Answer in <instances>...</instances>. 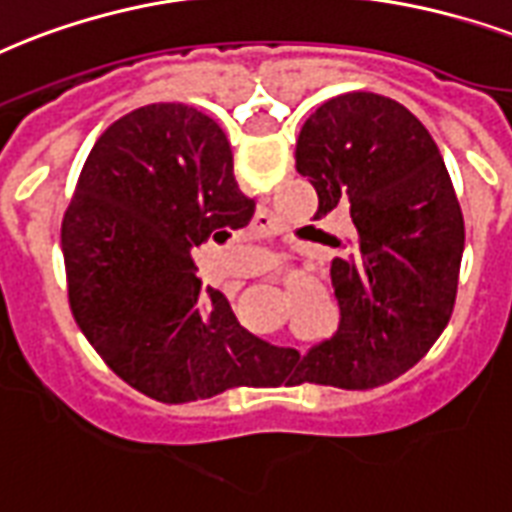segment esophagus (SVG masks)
I'll use <instances>...</instances> for the list:
<instances>
[{
    "mask_svg": "<svg viewBox=\"0 0 512 512\" xmlns=\"http://www.w3.org/2000/svg\"><path fill=\"white\" fill-rule=\"evenodd\" d=\"M276 319H279V311H276Z\"/></svg>",
    "mask_w": 512,
    "mask_h": 512,
    "instance_id": "1",
    "label": "esophagus"
}]
</instances>
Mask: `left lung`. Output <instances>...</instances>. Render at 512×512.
<instances>
[{"label": "left lung", "mask_w": 512, "mask_h": 512, "mask_svg": "<svg viewBox=\"0 0 512 512\" xmlns=\"http://www.w3.org/2000/svg\"><path fill=\"white\" fill-rule=\"evenodd\" d=\"M295 166L317 190L314 220L349 209L351 236L330 265L338 330L303 357L284 349L271 384H386L427 354L454 311L464 220L446 163L403 104L354 91L303 123Z\"/></svg>", "instance_id": "1"}]
</instances>
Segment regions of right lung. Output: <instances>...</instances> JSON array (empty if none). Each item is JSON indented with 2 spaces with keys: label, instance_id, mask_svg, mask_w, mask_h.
Instances as JSON below:
<instances>
[{
  "label": "right lung",
  "instance_id": "right-lung-1",
  "mask_svg": "<svg viewBox=\"0 0 512 512\" xmlns=\"http://www.w3.org/2000/svg\"><path fill=\"white\" fill-rule=\"evenodd\" d=\"M252 212L228 136L198 109L139 107L93 144L61 222L69 303L142 395L190 403L257 384L255 335L193 263V249L225 244Z\"/></svg>",
  "mask_w": 512,
  "mask_h": 512
}]
</instances>
